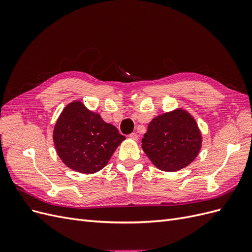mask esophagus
<instances>
[{"instance_id":"1","label":"esophagus","mask_w":252,"mask_h":252,"mask_svg":"<svg viewBox=\"0 0 252 252\" xmlns=\"http://www.w3.org/2000/svg\"><path fill=\"white\" fill-rule=\"evenodd\" d=\"M129 138L132 139V140H134V141H138V139H139V135L136 134L135 132H132V133L129 134Z\"/></svg>"}]
</instances>
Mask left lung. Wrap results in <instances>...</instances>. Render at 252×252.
<instances>
[{
    "label": "left lung",
    "instance_id": "obj_1",
    "mask_svg": "<svg viewBox=\"0 0 252 252\" xmlns=\"http://www.w3.org/2000/svg\"><path fill=\"white\" fill-rule=\"evenodd\" d=\"M202 141L194 118L187 110L177 108L150 122L142 140V149L157 168L174 172L194 161Z\"/></svg>",
    "mask_w": 252,
    "mask_h": 252
}]
</instances>
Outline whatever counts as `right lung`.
<instances>
[{
	"label": "right lung",
	"instance_id": "obj_1",
	"mask_svg": "<svg viewBox=\"0 0 252 252\" xmlns=\"http://www.w3.org/2000/svg\"><path fill=\"white\" fill-rule=\"evenodd\" d=\"M52 138L62 162L74 171L87 174L103 169L125 140L117 127L106 123L80 101L69 103L61 112Z\"/></svg>",
	"mask_w": 252,
	"mask_h": 252
}]
</instances>
